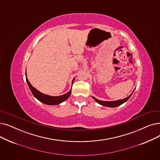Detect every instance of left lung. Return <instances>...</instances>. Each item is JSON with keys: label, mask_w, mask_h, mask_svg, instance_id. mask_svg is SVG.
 I'll return each instance as SVG.
<instances>
[{"label": "left lung", "mask_w": 160, "mask_h": 160, "mask_svg": "<svg viewBox=\"0 0 160 160\" xmlns=\"http://www.w3.org/2000/svg\"><path fill=\"white\" fill-rule=\"evenodd\" d=\"M135 90V89H134ZM134 92V91H133ZM133 92H132V93H133ZM132 93L131 95H129L128 97H127L126 98L123 99H120V100H117V101H100L99 99H96L95 97H93V99L97 102L99 103V105H102V106H105V107H118L120 105H121L122 104L124 103L125 102H126L129 98L131 96Z\"/></svg>", "instance_id": "1"}]
</instances>
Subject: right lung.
Segmentation results:
<instances>
[{"label": "right lung", "mask_w": 160, "mask_h": 160, "mask_svg": "<svg viewBox=\"0 0 160 160\" xmlns=\"http://www.w3.org/2000/svg\"><path fill=\"white\" fill-rule=\"evenodd\" d=\"M25 76H26V81H27V84H28L29 88L31 90V92H32V95H34V97H35L36 99H37L39 101L42 102L44 104H46V105H59V104L63 102V101L67 100L69 97V96L71 95V89H70V91L67 92V93L60 96H50V95L44 94L42 93H41L40 92H39L38 90H37L36 88H34L31 84V83L29 82L28 79H27L26 72H25ZM74 79L75 78H74L72 81V86L73 84V81L74 80Z\"/></svg>", "instance_id": "1"}]
</instances>
